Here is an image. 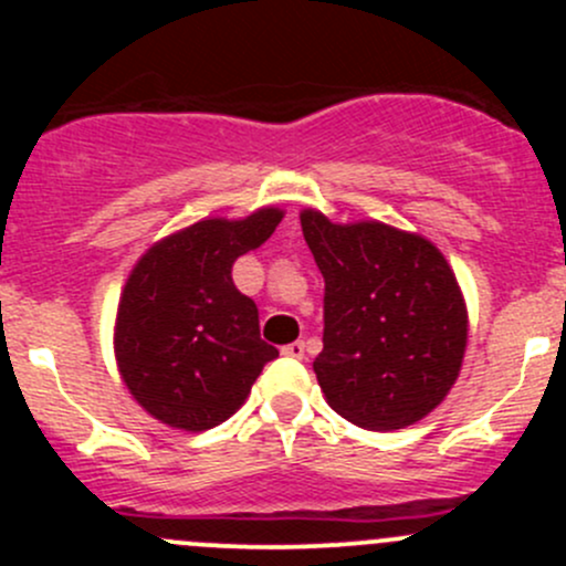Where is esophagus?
<instances>
[{"label": "esophagus", "mask_w": 566, "mask_h": 566, "mask_svg": "<svg viewBox=\"0 0 566 566\" xmlns=\"http://www.w3.org/2000/svg\"><path fill=\"white\" fill-rule=\"evenodd\" d=\"M282 353H284V356H287V358H304L306 347H304V342H290V345L282 347Z\"/></svg>", "instance_id": "esophagus-1"}]
</instances>
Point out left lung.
I'll return each instance as SVG.
<instances>
[{
	"instance_id": "8db88e82",
	"label": "left lung",
	"mask_w": 566,
	"mask_h": 566,
	"mask_svg": "<svg viewBox=\"0 0 566 566\" xmlns=\"http://www.w3.org/2000/svg\"><path fill=\"white\" fill-rule=\"evenodd\" d=\"M301 230L325 279L315 375L342 419L402 430L458 380L468 312L447 256L427 238L380 221L334 224L319 210Z\"/></svg>"
}]
</instances>
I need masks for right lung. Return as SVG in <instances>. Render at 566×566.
<instances>
[{"mask_svg":"<svg viewBox=\"0 0 566 566\" xmlns=\"http://www.w3.org/2000/svg\"><path fill=\"white\" fill-rule=\"evenodd\" d=\"M279 208L205 219L139 256L114 325V356L136 402L161 424L202 432L247 402L279 350L260 339L256 304L232 282L241 254L260 249Z\"/></svg>","mask_w":566,"mask_h":566,"instance_id":"1","label":"right lung"}]
</instances>
